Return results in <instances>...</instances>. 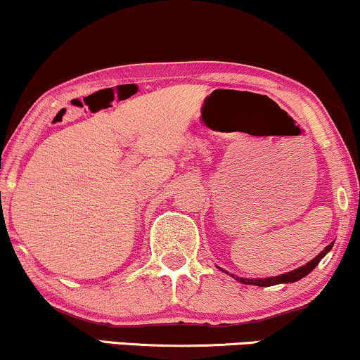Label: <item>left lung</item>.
<instances>
[{
	"label": "left lung",
	"mask_w": 360,
	"mask_h": 360,
	"mask_svg": "<svg viewBox=\"0 0 360 360\" xmlns=\"http://www.w3.org/2000/svg\"><path fill=\"white\" fill-rule=\"evenodd\" d=\"M332 245L334 243H329L323 250L319 254L316 259H312L309 262V264L302 265V267L295 269V270H290V272L287 274H282V275H277V277H267V278H242V277H237V275H232V277L237 278L238 282L242 283H248V285H259V287H270V285H277V283H292V282H297L300 281V278L305 277V275H309L312 272L314 269L317 267L319 262H321L323 257H326L327 252L330 250Z\"/></svg>",
	"instance_id": "left-lung-1"
}]
</instances>
